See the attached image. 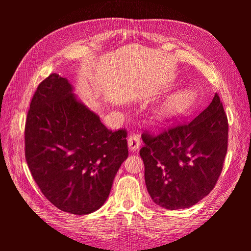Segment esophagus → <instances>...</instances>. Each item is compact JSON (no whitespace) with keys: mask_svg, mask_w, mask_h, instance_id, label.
I'll return each mask as SVG.
<instances>
[{"mask_svg":"<svg viewBox=\"0 0 251 251\" xmlns=\"http://www.w3.org/2000/svg\"><path fill=\"white\" fill-rule=\"evenodd\" d=\"M128 148L132 151H137L140 147V136L138 134H132L127 140Z\"/></svg>","mask_w":251,"mask_h":251,"instance_id":"1","label":"esophagus"}]
</instances>
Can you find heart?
<instances>
[{
    "mask_svg": "<svg viewBox=\"0 0 251 251\" xmlns=\"http://www.w3.org/2000/svg\"><path fill=\"white\" fill-rule=\"evenodd\" d=\"M196 95L191 90H183L173 95L165 101L163 112L168 114H174L183 112L189 109L194 104Z\"/></svg>",
    "mask_w": 251,
    "mask_h": 251,
    "instance_id": "1",
    "label": "heart"
}]
</instances>
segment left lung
Returning a JSON list of instances; mask_svg holds the SVG:
<instances>
[{
  "label": "left lung",
  "instance_id": "obj_1",
  "mask_svg": "<svg viewBox=\"0 0 251 251\" xmlns=\"http://www.w3.org/2000/svg\"><path fill=\"white\" fill-rule=\"evenodd\" d=\"M140 156L153 201L166 209L191 207L214 189L228 146V120L216 93L198 116L164 128L146 131Z\"/></svg>",
  "mask_w": 251,
  "mask_h": 251
}]
</instances>
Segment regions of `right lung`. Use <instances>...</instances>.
<instances>
[{"mask_svg":"<svg viewBox=\"0 0 251 251\" xmlns=\"http://www.w3.org/2000/svg\"><path fill=\"white\" fill-rule=\"evenodd\" d=\"M126 131H111L79 102L67 78L37 87L25 125V157L41 192L58 209L91 214L108 199L127 155Z\"/></svg>","mask_w":251,"mask_h":251,"instance_id":"1","label":"right lung"}]
</instances>
